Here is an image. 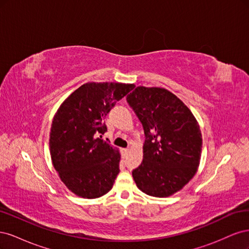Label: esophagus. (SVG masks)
<instances>
[{
  "label": "esophagus",
  "instance_id": "1",
  "mask_svg": "<svg viewBox=\"0 0 249 249\" xmlns=\"http://www.w3.org/2000/svg\"><path fill=\"white\" fill-rule=\"evenodd\" d=\"M122 153H123V157H125L127 155V153H129V148H123Z\"/></svg>",
  "mask_w": 249,
  "mask_h": 249
}]
</instances>
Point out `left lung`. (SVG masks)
Wrapping results in <instances>:
<instances>
[{
  "label": "left lung",
  "instance_id": "8db88e82",
  "mask_svg": "<svg viewBox=\"0 0 249 249\" xmlns=\"http://www.w3.org/2000/svg\"><path fill=\"white\" fill-rule=\"evenodd\" d=\"M126 102L144 130L143 161L132 175L150 196L167 197L197 171L202 147L199 125L178 97L160 87L135 88Z\"/></svg>",
  "mask_w": 249,
  "mask_h": 249
}]
</instances>
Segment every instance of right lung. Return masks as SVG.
I'll list each match as a JSON object with an SVG mask.
<instances>
[{
    "label": "right lung",
    "instance_id": "add662e5",
    "mask_svg": "<svg viewBox=\"0 0 249 249\" xmlns=\"http://www.w3.org/2000/svg\"><path fill=\"white\" fill-rule=\"evenodd\" d=\"M134 87L123 83H86L55 114L50 133L52 162L64 185L78 196L97 198L112 189L119 173L120 154L108 139H102L107 132L105 118Z\"/></svg>",
    "mask_w": 249,
    "mask_h": 249
}]
</instances>
